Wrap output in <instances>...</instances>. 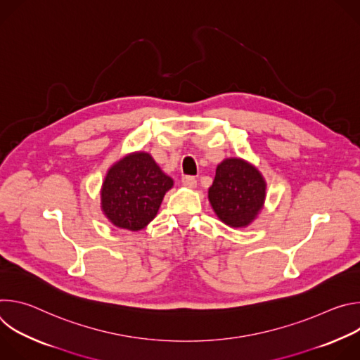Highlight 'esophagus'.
I'll list each match as a JSON object with an SVG mask.
<instances>
[{"label":"esophagus","mask_w":360,"mask_h":360,"mask_svg":"<svg viewBox=\"0 0 360 360\" xmlns=\"http://www.w3.org/2000/svg\"><path fill=\"white\" fill-rule=\"evenodd\" d=\"M182 184L186 186V188H196V184H198V181H196V178L195 176H184L182 178Z\"/></svg>","instance_id":"obj_1"}]
</instances>
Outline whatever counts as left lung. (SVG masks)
Segmentation results:
<instances>
[{
  "mask_svg": "<svg viewBox=\"0 0 360 360\" xmlns=\"http://www.w3.org/2000/svg\"><path fill=\"white\" fill-rule=\"evenodd\" d=\"M266 181L242 158H226L217 167L208 199L214 212L231 228H246L264 208Z\"/></svg>",
  "mask_w": 360,
  "mask_h": 360,
  "instance_id": "1",
  "label": "left lung"
}]
</instances>
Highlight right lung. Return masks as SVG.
<instances>
[{
	"mask_svg": "<svg viewBox=\"0 0 360 360\" xmlns=\"http://www.w3.org/2000/svg\"><path fill=\"white\" fill-rule=\"evenodd\" d=\"M172 186L174 179L148 152H131L108 169L102 182V214L117 228L141 231L157 217Z\"/></svg>",
	"mask_w": 360,
	"mask_h": 360,
	"instance_id": "1",
	"label": "right lung"
}]
</instances>
